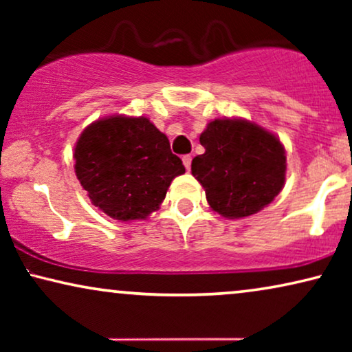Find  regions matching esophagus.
Wrapping results in <instances>:
<instances>
[{
  "label": "esophagus",
  "instance_id": "34e87169",
  "mask_svg": "<svg viewBox=\"0 0 352 352\" xmlns=\"http://www.w3.org/2000/svg\"><path fill=\"white\" fill-rule=\"evenodd\" d=\"M182 163H184L186 170L189 171L190 170V163H192V155H184V157H182Z\"/></svg>",
  "mask_w": 352,
  "mask_h": 352
}]
</instances>
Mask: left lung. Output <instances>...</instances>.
<instances>
[{"instance_id":"obj_1","label":"left lung","mask_w":352,"mask_h":352,"mask_svg":"<svg viewBox=\"0 0 352 352\" xmlns=\"http://www.w3.org/2000/svg\"><path fill=\"white\" fill-rule=\"evenodd\" d=\"M205 153L192 160V175L216 213L252 216L278 195L285 182V148L272 133L247 120H214L200 134Z\"/></svg>"}]
</instances>
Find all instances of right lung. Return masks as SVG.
<instances>
[{"mask_svg": "<svg viewBox=\"0 0 352 352\" xmlns=\"http://www.w3.org/2000/svg\"><path fill=\"white\" fill-rule=\"evenodd\" d=\"M75 173L93 205L118 221L146 219L184 175L170 141L146 117L115 115L91 123L75 146Z\"/></svg>", "mask_w": 352, "mask_h": 352, "instance_id": "obj_1", "label": "right lung"}]
</instances>
